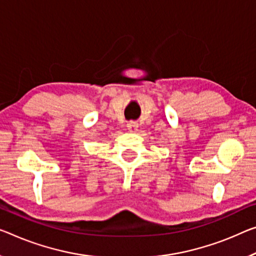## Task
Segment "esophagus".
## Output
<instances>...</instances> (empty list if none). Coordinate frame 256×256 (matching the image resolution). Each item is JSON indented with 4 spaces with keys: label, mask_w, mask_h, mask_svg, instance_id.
Returning <instances> with one entry per match:
<instances>
[{
    "label": "esophagus",
    "mask_w": 256,
    "mask_h": 256,
    "mask_svg": "<svg viewBox=\"0 0 256 256\" xmlns=\"http://www.w3.org/2000/svg\"><path fill=\"white\" fill-rule=\"evenodd\" d=\"M127 128H128L129 132H136L137 128H138V124H137L136 121H129L128 124H127Z\"/></svg>",
    "instance_id": "esophagus-1"
}]
</instances>
